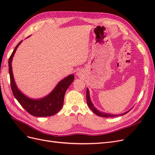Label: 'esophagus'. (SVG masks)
Instances as JSON below:
<instances>
[{"instance_id": "1", "label": "esophagus", "mask_w": 155, "mask_h": 155, "mask_svg": "<svg viewBox=\"0 0 155 155\" xmlns=\"http://www.w3.org/2000/svg\"><path fill=\"white\" fill-rule=\"evenodd\" d=\"M77 74H78V75H79V74H80V73H79V72H78V73H77Z\"/></svg>"}]
</instances>
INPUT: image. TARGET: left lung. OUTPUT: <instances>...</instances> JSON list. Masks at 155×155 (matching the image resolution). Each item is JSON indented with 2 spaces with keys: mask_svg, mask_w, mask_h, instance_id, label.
<instances>
[{
  "mask_svg": "<svg viewBox=\"0 0 155 155\" xmlns=\"http://www.w3.org/2000/svg\"><path fill=\"white\" fill-rule=\"evenodd\" d=\"M87 105L89 107V108L92 110V112H94V113H95L96 115L101 116V117H104V118H113V117H116V116H123L125 114L127 113L129 111L125 112V113L121 114H118V115H113V114H108V113H104V112H101L99 110H97L96 108L94 107L93 104H92V102L91 101L90 99V96H89V92H88V89H87Z\"/></svg>",
  "mask_w": 155,
  "mask_h": 155,
  "instance_id": "obj_1",
  "label": "left lung"
}]
</instances>
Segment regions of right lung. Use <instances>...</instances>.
Wrapping results in <instances>:
<instances>
[{"instance_id":"obj_1","label":"right lung","mask_w":155,"mask_h":155,"mask_svg":"<svg viewBox=\"0 0 155 155\" xmlns=\"http://www.w3.org/2000/svg\"><path fill=\"white\" fill-rule=\"evenodd\" d=\"M21 43L22 41L17 44L8 61L9 74H10L11 88L13 96H15L21 105L32 116L45 117L54 115L61 110L63 105L65 92L70 84L74 81V75H70L62 81H61L54 89V91L44 98L40 100H32L27 97L17 88L14 81L12 67L13 57L18 45Z\"/></svg>"}]
</instances>
